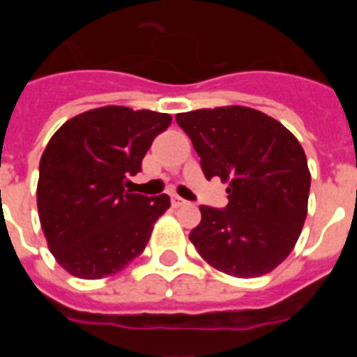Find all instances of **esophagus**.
Returning a JSON list of instances; mask_svg holds the SVG:
<instances>
[{
	"mask_svg": "<svg viewBox=\"0 0 357 357\" xmlns=\"http://www.w3.org/2000/svg\"><path fill=\"white\" fill-rule=\"evenodd\" d=\"M185 204V200L184 198H181V197H176V195H173L172 197V206L173 207H182Z\"/></svg>",
	"mask_w": 357,
	"mask_h": 357,
	"instance_id": "obj_1",
	"label": "esophagus"
}]
</instances>
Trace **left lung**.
Returning a JSON list of instances; mask_svg holds the SVG:
<instances>
[{"label":"left lung","mask_w":357,"mask_h":357,"mask_svg":"<svg viewBox=\"0 0 357 357\" xmlns=\"http://www.w3.org/2000/svg\"><path fill=\"white\" fill-rule=\"evenodd\" d=\"M193 141L207 181L229 182L223 209L200 206L189 234L216 270L250 279L289 255L307 216L311 175L295 135L248 107H216L175 116Z\"/></svg>","instance_id":"1"}]
</instances>
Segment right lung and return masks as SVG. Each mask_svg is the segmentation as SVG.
Returning a JSON list of instances; mask_svg holds the SVG:
<instances>
[{"label":"right lung","instance_id":"right-lung-1","mask_svg":"<svg viewBox=\"0 0 357 357\" xmlns=\"http://www.w3.org/2000/svg\"><path fill=\"white\" fill-rule=\"evenodd\" d=\"M169 123L162 112L110 105L53 134L40 157L37 207L50 250L71 275H112L144 250L169 197L132 193L128 178Z\"/></svg>","mask_w":357,"mask_h":357}]
</instances>
